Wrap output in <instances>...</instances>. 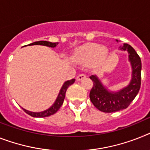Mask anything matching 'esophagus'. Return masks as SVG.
<instances>
[{
    "mask_svg": "<svg viewBox=\"0 0 150 150\" xmlns=\"http://www.w3.org/2000/svg\"><path fill=\"white\" fill-rule=\"evenodd\" d=\"M85 77H86V75L85 74H80L76 77V79H77V81H81L83 79H85Z\"/></svg>",
    "mask_w": 150,
    "mask_h": 150,
    "instance_id": "1",
    "label": "esophagus"
}]
</instances>
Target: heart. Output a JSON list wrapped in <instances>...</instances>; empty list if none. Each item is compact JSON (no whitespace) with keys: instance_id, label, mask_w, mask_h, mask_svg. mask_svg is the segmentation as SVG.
I'll return each mask as SVG.
<instances>
[{"instance_id":"obj_1","label":"heart","mask_w":150,"mask_h":150,"mask_svg":"<svg viewBox=\"0 0 150 150\" xmlns=\"http://www.w3.org/2000/svg\"><path fill=\"white\" fill-rule=\"evenodd\" d=\"M108 50L99 44L89 43L78 49L75 52V58L78 61L88 63L93 61L99 62L106 58Z\"/></svg>"}]
</instances>
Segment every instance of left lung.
Listing matches in <instances>:
<instances>
[{
    "label": "left lung",
    "mask_w": 150,
    "mask_h": 150,
    "mask_svg": "<svg viewBox=\"0 0 150 150\" xmlns=\"http://www.w3.org/2000/svg\"><path fill=\"white\" fill-rule=\"evenodd\" d=\"M129 52V59L132 66V79L129 85L118 92H109L95 75L90 76L93 81L91 89V101L94 106L104 113H112L126 109L135 98L141 85V59L130 45L124 43L120 46Z\"/></svg>",
    "instance_id": "1"
}]
</instances>
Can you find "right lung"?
Here are the masks:
<instances>
[{"label": "right lung", "instance_id": "add662e5", "mask_svg": "<svg viewBox=\"0 0 150 150\" xmlns=\"http://www.w3.org/2000/svg\"><path fill=\"white\" fill-rule=\"evenodd\" d=\"M59 42H48V41H38V42H33V43L29 44V46H32V45H42V46H49V47L53 48L55 46H56V45H58ZM75 82V79H71V80H69V81H65L64 83V85L62 87L61 90L59 91V94L58 95V98L56 99V102L54 103V104L50 108H49L48 110H44L42 112H39V113H35V112H31L29 111V110H26L25 109L23 108V110L26 112V114H29V115L32 116L33 117H49V116H51L52 114H56V112L59 110V109L60 108V107L62 105L64 101V99H65V93H66V91H67L68 88H69L70 85H71L73 83Z\"/></svg>", "mask_w": 150, "mask_h": 150}]
</instances>
